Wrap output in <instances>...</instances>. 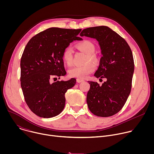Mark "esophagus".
Here are the masks:
<instances>
[{"instance_id": "esophagus-1", "label": "esophagus", "mask_w": 154, "mask_h": 154, "mask_svg": "<svg viewBox=\"0 0 154 154\" xmlns=\"http://www.w3.org/2000/svg\"><path fill=\"white\" fill-rule=\"evenodd\" d=\"M84 82V80L80 79H77V83H81V82Z\"/></svg>"}]
</instances>
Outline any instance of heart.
I'll use <instances>...</instances> for the list:
<instances>
[{"mask_svg":"<svg viewBox=\"0 0 154 154\" xmlns=\"http://www.w3.org/2000/svg\"><path fill=\"white\" fill-rule=\"evenodd\" d=\"M77 48L88 55L86 63L87 64L83 66H75L72 67L69 70V74L72 77L78 79H85L90 74L93 72L96 69L95 65L92 63H89L90 61L96 62L97 57L94 55L96 51V47L94 44L88 40H85L79 43L77 45ZM62 58L64 63L68 66L72 63L73 51L71 47H67L63 52Z\"/></svg>","mask_w":154,"mask_h":154,"instance_id":"b5f03b06","label":"heart"}]
</instances>
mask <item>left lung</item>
<instances>
[{
  "label": "left lung",
  "mask_w": 154,
  "mask_h": 154,
  "mask_svg": "<svg viewBox=\"0 0 154 154\" xmlns=\"http://www.w3.org/2000/svg\"><path fill=\"white\" fill-rule=\"evenodd\" d=\"M80 34L98 41L102 56L94 76L106 79L101 86L88 81V106L94 115L112 116L122 109L131 91L134 72L132 52L125 40L108 27H89Z\"/></svg>",
  "instance_id": "1"
}]
</instances>
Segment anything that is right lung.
Masks as SVG:
<instances>
[{"label": "right lung", "mask_w": 154, "mask_h": 154, "mask_svg": "<svg viewBox=\"0 0 154 154\" xmlns=\"http://www.w3.org/2000/svg\"><path fill=\"white\" fill-rule=\"evenodd\" d=\"M82 29L52 27L41 32L28 42L20 60V85L25 100L36 115L49 118L64 109L65 93L72 88L75 79L57 81L66 74L62 54L78 36Z\"/></svg>", "instance_id": "obj_1"}]
</instances>
